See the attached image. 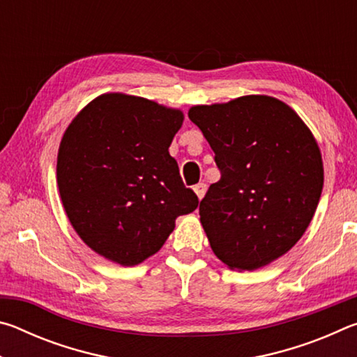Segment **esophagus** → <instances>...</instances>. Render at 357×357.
<instances>
[{"instance_id": "obj_1", "label": "esophagus", "mask_w": 357, "mask_h": 357, "mask_svg": "<svg viewBox=\"0 0 357 357\" xmlns=\"http://www.w3.org/2000/svg\"><path fill=\"white\" fill-rule=\"evenodd\" d=\"M193 192H195L197 197L202 200V198L204 197V193H206V184H204V183H198L197 185H193Z\"/></svg>"}]
</instances>
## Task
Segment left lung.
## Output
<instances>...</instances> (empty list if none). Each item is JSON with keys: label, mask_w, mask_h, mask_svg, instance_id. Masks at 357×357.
<instances>
[{"label": "left lung", "mask_w": 357, "mask_h": 357, "mask_svg": "<svg viewBox=\"0 0 357 357\" xmlns=\"http://www.w3.org/2000/svg\"><path fill=\"white\" fill-rule=\"evenodd\" d=\"M189 118L214 151L220 179L200 202V222L229 269L255 271L291 249L321 197V153L285 102L243 96L195 105Z\"/></svg>", "instance_id": "1"}]
</instances>
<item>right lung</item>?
I'll return each mask as SVG.
<instances>
[{
  "mask_svg": "<svg viewBox=\"0 0 357 357\" xmlns=\"http://www.w3.org/2000/svg\"><path fill=\"white\" fill-rule=\"evenodd\" d=\"M184 114L137 96L108 93L66 129L56 183L69 222L100 257L135 266L154 255L176 217L198 206L168 153Z\"/></svg>",
  "mask_w": 357,
  "mask_h": 357,
  "instance_id": "right-lung-1",
  "label": "right lung"
}]
</instances>
